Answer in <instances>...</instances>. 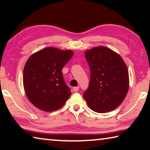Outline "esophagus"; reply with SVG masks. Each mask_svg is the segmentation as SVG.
<instances>
[{
  "label": "esophagus",
  "mask_w": 150,
  "mask_h": 150,
  "mask_svg": "<svg viewBox=\"0 0 150 150\" xmlns=\"http://www.w3.org/2000/svg\"><path fill=\"white\" fill-rule=\"evenodd\" d=\"M73 91H74V92H77L79 91V87H75L73 88Z\"/></svg>",
  "instance_id": "obj_1"
}]
</instances>
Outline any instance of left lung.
Masks as SVG:
<instances>
[{
	"mask_svg": "<svg viewBox=\"0 0 150 150\" xmlns=\"http://www.w3.org/2000/svg\"><path fill=\"white\" fill-rule=\"evenodd\" d=\"M91 79L83 97L96 112L115 110L123 102L129 88L128 71L118 54L100 46L85 52Z\"/></svg>",
	"mask_w": 150,
	"mask_h": 150,
	"instance_id": "obj_1",
	"label": "left lung"
}]
</instances>
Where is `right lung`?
Segmentation results:
<instances>
[{"instance_id": "add662e5", "label": "right lung", "mask_w": 150, "mask_h": 150, "mask_svg": "<svg viewBox=\"0 0 150 150\" xmlns=\"http://www.w3.org/2000/svg\"><path fill=\"white\" fill-rule=\"evenodd\" d=\"M73 55L71 50L46 47L28 59L23 72L24 87L27 97L35 107L52 112L67 101L71 93L62 70Z\"/></svg>"}]
</instances>
